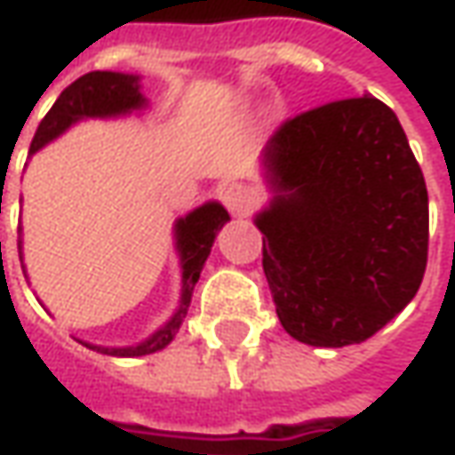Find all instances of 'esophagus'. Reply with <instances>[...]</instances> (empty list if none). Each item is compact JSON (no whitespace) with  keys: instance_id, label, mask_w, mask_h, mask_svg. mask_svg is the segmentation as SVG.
<instances>
[{"instance_id":"obj_1","label":"esophagus","mask_w":455,"mask_h":455,"mask_svg":"<svg viewBox=\"0 0 455 455\" xmlns=\"http://www.w3.org/2000/svg\"><path fill=\"white\" fill-rule=\"evenodd\" d=\"M222 202H225V207H228L235 218H245V215L253 210L255 197L248 187H243V184H230V187L222 189Z\"/></svg>"}]
</instances>
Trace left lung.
I'll return each instance as SVG.
<instances>
[{"mask_svg": "<svg viewBox=\"0 0 455 455\" xmlns=\"http://www.w3.org/2000/svg\"><path fill=\"white\" fill-rule=\"evenodd\" d=\"M255 212L275 314L293 339L347 347L420 289L428 189L397 116L372 96L291 118L260 154Z\"/></svg>", "mask_w": 455, "mask_h": 455, "instance_id": "8db88e82", "label": "left lung"}]
</instances>
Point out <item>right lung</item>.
Segmentation results:
<instances>
[{
  "label": "right lung",
  "instance_id": "right-lung-1",
  "mask_svg": "<svg viewBox=\"0 0 455 455\" xmlns=\"http://www.w3.org/2000/svg\"><path fill=\"white\" fill-rule=\"evenodd\" d=\"M149 108V98L141 93V76L133 73H114V70H96L85 73L73 85H68L44 116L43 124L37 126V133L32 139L29 156L44 149L50 141L60 139L70 126L88 118H126L132 114H144ZM230 222L228 210L218 200H210L189 210L184 218L174 220L172 235H174V251L180 258V273H182V289H180V301L172 316L166 319L159 329H154L147 339L136 344H124V347H106V344H93V341L78 339L83 347L108 355V357H144L162 352L169 341L177 337L182 326L187 308L192 301V291L200 281V273L204 268V260L212 251V243L218 233ZM20 260H22V237H20ZM25 268V266H22ZM27 273V268H25Z\"/></svg>",
  "mask_w": 455,
  "mask_h": 455
}]
</instances>
